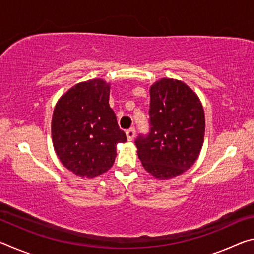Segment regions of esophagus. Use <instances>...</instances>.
I'll list each match as a JSON object with an SVG mask.
<instances>
[{
  "label": "esophagus",
  "instance_id": "34e87169",
  "mask_svg": "<svg viewBox=\"0 0 254 254\" xmlns=\"http://www.w3.org/2000/svg\"><path fill=\"white\" fill-rule=\"evenodd\" d=\"M126 134H127V140L128 141H132L133 139H134V136H135V128L134 127L128 128V130L126 132Z\"/></svg>",
  "mask_w": 254,
  "mask_h": 254
}]
</instances>
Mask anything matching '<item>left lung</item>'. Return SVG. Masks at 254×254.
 Wrapping results in <instances>:
<instances>
[{"label":"left lung","instance_id":"left-lung-1","mask_svg":"<svg viewBox=\"0 0 254 254\" xmlns=\"http://www.w3.org/2000/svg\"><path fill=\"white\" fill-rule=\"evenodd\" d=\"M148 136L135 141L143 168L157 179L184 174L199 157L205 113L197 94L184 81L161 78L150 87Z\"/></svg>","mask_w":254,"mask_h":254}]
</instances>
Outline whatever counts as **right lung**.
<instances>
[{
	"instance_id": "add662e5",
	"label": "right lung",
	"mask_w": 254,
	"mask_h": 254,
	"mask_svg": "<svg viewBox=\"0 0 254 254\" xmlns=\"http://www.w3.org/2000/svg\"><path fill=\"white\" fill-rule=\"evenodd\" d=\"M111 84L95 78L76 84L59 98L51 120V137L60 162L76 176L106 173L127 141L110 107Z\"/></svg>"
}]
</instances>
